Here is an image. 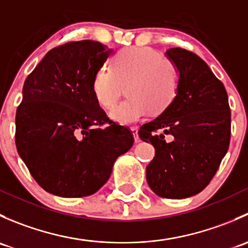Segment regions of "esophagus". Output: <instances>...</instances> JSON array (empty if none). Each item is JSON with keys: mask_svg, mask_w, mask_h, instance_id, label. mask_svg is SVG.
Masks as SVG:
<instances>
[{"mask_svg": "<svg viewBox=\"0 0 248 248\" xmlns=\"http://www.w3.org/2000/svg\"><path fill=\"white\" fill-rule=\"evenodd\" d=\"M132 132H133V136H134V140L136 141H139V136H138V128L137 127H132Z\"/></svg>", "mask_w": 248, "mask_h": 248, "instance_id": "1", "label": "esophagus"}]
</instances>
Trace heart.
Here are the masks:
<instances>
[{
	"instance_id": "1",
	"label": "heart",
	"mask_w": 248,
	"mask_h": 248,
	"mask_svg": "<svg viewBox=\"0 0 248 248\" xmlns=\"http://www.w3.org/2000/svg\"><path fill=\"white\" fill-rule=\"evenodd\" d=\"M180 73L171 60L151 47H126L115 55L112 67L103 66L92 82L93 94L104 108L117 104L128 86L129 98L111 111L122 124H131L149 114L162 111L174 101Z\"/></svg>"
}]
</instances>
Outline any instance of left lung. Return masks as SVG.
I'll return each instance as SVG.
<instances>
[{"instance_id": "8db88e82", "label": "left lung", "mask_w": 248, "mask_h": 248, "mask_svg": "<svg viewBox=\"0 0 248 248\" xmlns=\"http://www.w3.org/2000/svg\"><path fill=\"white\" fill-rule=\"evenodd\" d=\"M167 55L179 69L177 94L140 127L139 137L155 147L146 167L150 188L163 198L182 199L202 192L218 170L231 142V108L223 82L198 55L181 47Z\"/></svg>"}]
</instances>
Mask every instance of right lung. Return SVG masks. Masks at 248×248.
Wrapping results in <instances>:
<instances>
[{
	"label": "right lung",
	"mask_w": 248,
	"mask_h": 248,
	"mask_svg": "<svg viewBox=\"0 0 248 248\" xmlns=\"http://www.w3.org/2000/svg\"><path fill=\"white\" fill-rule=\"evenodd\" d=\"M111 50L94 41L67 42L46 52L29 74L16 115V145L32 177L67 198L96 193L132 131L110 120L92 90Z\"/></svg>",
	"instance_id": "add662e5"
}]
</instances>
